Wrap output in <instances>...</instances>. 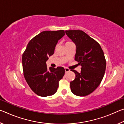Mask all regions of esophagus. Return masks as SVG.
Segmentation results:
<instances>
[{
    "label": "esophagus",
    "mask_w": 124,
    "mask_h": 124,
    "mask_svg": "<svg viewBox=\"0 0 124 124\" xmlns=\"http://www.w3.org/2000/svg\"><path fill=\"white\" fill-rule=\"evenodd\" d=\"M64 70H65V72H66V73L68 72H70V69L68 68H65Z\"/></svg>",
    "instance_id": "34e87169"
}]
</instances>
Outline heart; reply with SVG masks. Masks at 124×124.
<instances>
[{
    "label": "heart",
    "mask_w": 124,
    "mask_h": 124,
    "mask_svg": "<svg viewBox=\"0 0 124 124\" xmlns=\"http://www.w3.org/2000/svg\"><path fill=\"white\" fill-rule=\"evenodd\" d=\"M70 41H67V42H66V43H70Z\"/></svg>",
    "instance_id": "heart-1"
}]
</instances>
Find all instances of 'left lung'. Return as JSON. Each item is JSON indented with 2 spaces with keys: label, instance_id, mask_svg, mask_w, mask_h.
I'll use <instances>...</instances> for the list:
<instances>
[{
  "label": "left lung",
  "instance_id": "obj_1",
  "mask_svg": "<svg viewBox=\"0 0 124 124\" xmlns=\"http://www.w3.org/2000/svg\"><path fill=\"white\" fill-rule=\"evenodd\" d=\"M76 45L75 60L81 66L80 73L71 70L75 78L70 83L71 91L78 96H85L97 89L104 77L106 61L100 45L81 30L66 31Z\"/></svg>",
  "mask_w": 124,
  "mask_h": 124
}]
</instances>
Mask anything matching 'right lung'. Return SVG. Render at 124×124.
<instances>
[{
	"instance_id": "1",
	"label": "right lung",
	"mask_w": 124,
	"mask_h": 124,
	"mask_svg": "<svg viewBox=\"0 0 124 124\" xmlns=\"http://www.w3.org/2000/svg\"><path fill=\"white\" fill-rule=\"evenodd\" d=\"M64 31H43L31 40L22 54L23 75L32 91L37 95L46 97L57 91L59 81L64 76L63 67L48 68L46 62L54 54L58 40Z\"/></svg>"
}]
</instances>
